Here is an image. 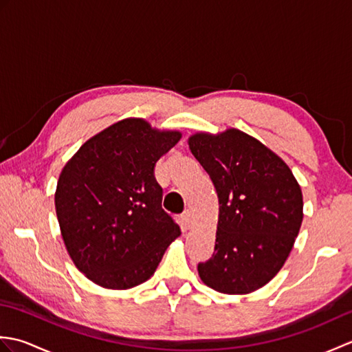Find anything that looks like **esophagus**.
I'll return each mask as SVG.
<instances>
[{
    "mask_svg": "<svg viewBox=\"0 0 352 352\" xmlns=\"http://www.w3.org/2000/svg\"><path fill=\"white\" fill-rule=\"evenodd\" d=\"M182 221H183V226L184 228H190L192 227V222H193V214L190 210L184 212L183 216H182Z\"/></svg>",
    "mask_w": 352,
    "mask_h": 352,
    "instance_id": "esophagus-1",
    "label": "esophagus"
}]
</instances>
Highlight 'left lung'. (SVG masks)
Instances as JSON below:
<instances>
[{"label": "left lung", "mask_w": 352, "mask_h": 352, "mask_svg": "<svg viewBox=\"0 0 352 352\" xmlns=\"http://www.w3.org/2000/svg\"><path fill=\"white\" fill-rule=\"evenodd\" d=\"M188 144L219 198L214 252L198 265L199 278L221 294L256 292L294 248L304 218L301 186L278 154L245 131H197Z\"/></svg>", "instance_id": "left-lung-1"}]
</instances>
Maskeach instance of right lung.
<instances>
[{"mask_svg":"<svg viewBox=\"0 0 352 352\" xmlns=\"http://www.w3.org/2000/svg\"><path fill=\"white\" fill-rule=\"evenodd\" d=\"M182 139L144 118H125L87 139L66 162L54 195L74 265L104 289L126 290L154 275L182 234L162 208L154 166Z\"/></svg>","mask_w":352,"mask_h":352,"instance_id":"add662e5","label":"right lung"}]
</instances>
